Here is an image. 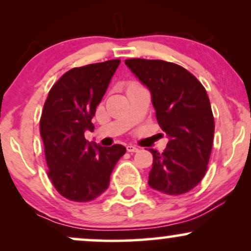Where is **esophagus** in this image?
<instances>
[{"mask_svg":"<svg viewBox=\"0 0 251 251\" xmlns=\"http://www.w3.org/2000/svg\"><path fill=\"white\" fill-rule=\"evenodd\" d=\"M126 150H127L128 152H137L138 151V148H135V146H133V145H127L126 146Z\"/></svg>","mask_w":251,"mask_h":251,"instance_id":"esophagus-1","label":"esophagus"}]
</instances>
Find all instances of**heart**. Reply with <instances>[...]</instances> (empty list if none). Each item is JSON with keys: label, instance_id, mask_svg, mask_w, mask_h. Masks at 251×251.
Here are the masks:
<instances>
[{"label": "heart", "instance_id": "b5f03b06", "mask_svg": "<svg viewBox=\"0 0 251 251\" xmlns=\"http://www.w3.org/2000/svg\"><path fill=\"white\" fill-rule=\"evenodd\" d=\"M131 83H134V82H131ZM131 83H129V85H131Z\"/></svg>", "mask_w": 251, "mask_h": 251}]
</instances>
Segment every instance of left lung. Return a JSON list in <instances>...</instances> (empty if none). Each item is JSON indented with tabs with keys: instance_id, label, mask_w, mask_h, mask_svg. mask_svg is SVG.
<instances>
[{
	"instance_id": "8db88e82",
	"label": "left lung",
	"mask_w": 251,
	"mask_h": 251,
	"mask_svg": "<svg viewBox=\"0 0 251 251\" xmlns=\"http://www.w3.org/2000/svg\"><path fill=\"white\" fill-rule=\"evenodd\" d=\"M126 66L151 92L155 117L170 140L153 155L149 185L165 195L189 192L208 170L215 120L205 88L194 74L163 60L127 59Z\"/></svg>"
}]
</instances>
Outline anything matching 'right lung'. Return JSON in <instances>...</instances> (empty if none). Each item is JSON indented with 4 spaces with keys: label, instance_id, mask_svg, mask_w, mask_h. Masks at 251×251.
I'll use <instances>...</instances> for the list:
<instances>
[{
    "label": "right lung",
    "instance_id": "obj_1",
    "mask_svg": "<svg viewBox=\"0 0 251 251\" xmlns=\"http://www.w3.org/2000/svg\"><path fill=\"white\" fill-rule=\"evenodd\" d=\"M120 60L72 68L54 83L43 105L40 133L45 146L48 177L62 197L89 201L109 185L114 166L126 149L116 144L102 148L89 143L92 118Z\"/></svg>",
    "mask_w": 251,
    "mask_h": 251
}]
</instances>
